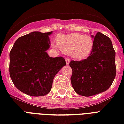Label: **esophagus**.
Returning a JSON list of instances; mask_svg holds the SVG:
<instances>
[{
  "label": "esophagus",
  "mask_w": 124,
  "mask_h": 124,
  "mask_svg": "<svg viewBox=\"0 0 124 124\" xmlns=\"http://www.w3.org/2000/svg\"><path fill=\"white\" fill-rule=\"evenodd\" d=\"M70 62V59L68 58H66V64L67 65L69 64Z\"/></svg>",
  "instance_id": "esophagus-1"
}]
</instances>
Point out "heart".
Segmentation results:
<instances>
[{
	"label": "heart",
	"instance_id": "1",
	"mask_svg": "<svg viewBox=\"0 0 124 124\" xmlns=\"http://www.w3.org/2000/svg\"><path fill=\"white\" fill-rule=\"evenodd\" d=\"M58 48L66 54L74 58L85 59L91 53L94 40L89 35L73 33L69 35L60 36L57 39Z\"/></svg>",
	"mask_w": 124,
	"mask_h": 124
}]
</instances>
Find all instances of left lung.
<instances>
[{"mask_svg":"<svg viewBox=\"0 0 124 124\" xmlns=\"http://www.w3.org/2000/svg\"><path fill=\"white\" fill-rule=\"evenodd\" d=\"M94 37L91 53L81 61L71 60L70 79L78 95L90 97L106 91L112 84L116 74V53L108 37L98 32Z\"/></svg>","mask_w":124,"mask_h":124,"instance_id":"8db88e82","label":"left lung"}]
</instances>
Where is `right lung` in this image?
Returning a JSON list of instances; mask_svg holds the SVG:
<instances>
[{
  "label": "right lung",
  "instance_id": "right-lung-1",
  "mask_svg": "<svg viewBox=\"0 0 124 124\" xmlns=\"http://www.w3.org/2000/svg\"><path fill=\"white\" fill-rule=\"evenodd\" d=\"M51 33L34 31L20 37L10 52V78L16 88L26 95L48 94L56 74L66 65L63 57H50L46 53Z\"/></svg>",
  "mask_w": 124,
  "mask_h": 124
}]
</instances>
